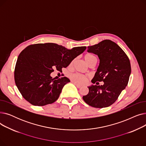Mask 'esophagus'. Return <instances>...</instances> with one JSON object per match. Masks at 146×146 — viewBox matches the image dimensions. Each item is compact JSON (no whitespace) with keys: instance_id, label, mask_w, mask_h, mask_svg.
Instances as JSON below:
<instances>
[{"instance_id":"1","label":"esophagus","mask_w":146,"mask_h":146,"mask_svg":"<svg viewBox=\"0 0 146 146\" xmlns=\"http://www.w3.org/2000/svg\"><path fill=\"white\" fill-rule=\"evenodd\" d=\"M74 85L76 86V87L77 88H81L82 87V85H79V84H78V83H74Z\"/></svg>"}]
</instances>
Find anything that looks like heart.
Returning a JSON list of instances; mask_svg holds the SVG:
<instances>
[{
    "label": "heart",
    "mask_w": 146,
    "mask_h": 146,
    "mask_svg": "<svg viewBox=\"0 0 146 146\" xmlns=\"http://www.w3.org/2000/svg\"><path fill=\"white\" fill-rule=\"evenodd\" d=\"M84 58H85L87 64H88L90 61L96 58L94 55L90 54H86L85 57H84ZM70 78L73 82L76 83H79V84L85 83L88 80V78L86 76L80 73L72 74L70 75Z\"/></svg>",
    "instance_id": "obj_1"
}]
</instances>
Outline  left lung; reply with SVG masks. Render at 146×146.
I'll list each match as a JSON object with an SVG mask.
<instances>
[{
  "instance_id": "left-lung-1",
  "label": "left lung",
  "mask_w": 146,
  "mask_h": 146,
  "mask_svg": "<svg viewBox=\"0 0 146 146\" xmlns=\"http://www.w3.org/2000/svg\"><path fill=\"white\" fill-rule=\"evenodd\" d=\"M88 52L96 54L99 65L92 83L96 85L88 86L89 93L83 99L94 108L110 106L115 102L125 87L131 74V64L125 52L110 40L88 47ZM104 85L99 86V82Z\"/></svg>"
}]
</instances>
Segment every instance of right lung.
<instances>
[{
  "label": "right lung",
  "mask_w": 146,
  "mask_h": 146,
  "mask_svg": "<svg viewBox=\"0 0 146 146\" xmlns=\"http://www.w3.org/2000/svg\"><path fill=\"white\" fill-rule=\"evenodd\" d=\"M86 47L68 50L55 43L28 46L19 54L15 68L16 85L25 100L35 106H44L57 100L63 86L70 82L66 77L58 80L50 74L54 68L61 71L83 52Z\"/></svg>",
  "instance_id": "obj_1"
}]
</instances>
